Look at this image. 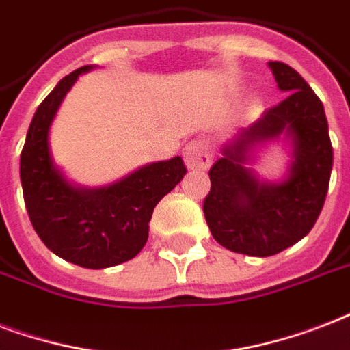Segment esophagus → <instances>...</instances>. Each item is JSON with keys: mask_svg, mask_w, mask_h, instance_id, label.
Here are the masks:
<instances>
[{"mask_svg": "<svg viewBox=\"0 0 350 350\" xmlns=\"http://www.w3.org/2000/svg\"><path fill=\"white\" fill-rule=\"evenodd\" d=\"M183 155L189 170H206L212 164V148L206 140H200V138H195L184 146Z\"/></svg>", "mask_w": 350, "mask_h": 350, "instance_id": "esophagus-1", "label": "esophagus"}]
</instances>
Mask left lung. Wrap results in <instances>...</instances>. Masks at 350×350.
Masks as SVG:
<instances>
[{
  "instance_id": "obj_1",
  "label": "left lung",
  "mask_w": 350,
  "mask_h": 350,
  "mask_svg": "<svg viewBox=\"0 0 350 350\" xmlns=\"http://www.w3.org/2000/svg\"><path fill=\"white\" fill-rule=\"evenodd\" d=\"M268 67L286 98L221 146L223 157L208 173L212 189L202 206L213 239L254 257L286 250L312 230L332 172L321 100L286 64L268 62ZM279 137L291 146V162L281 181H267L250 166L257 149Z\"/></svg>"
}]
</instances>
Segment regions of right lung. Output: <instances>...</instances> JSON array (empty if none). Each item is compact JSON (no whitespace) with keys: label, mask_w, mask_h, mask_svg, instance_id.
I'll return each instance as SVG.
<instances>
[{"label":"right lung","mask_w":350,"mask_h":350,"mask_svg":"<svg viewBox=\"0 0 350 350\" xmlns=\"http://www.w3.org/2000/svg\"><path fill=\"white\" fill-rule=\"evenodd\" d=\"M83 65L67 75L34 113L20 159V178L31 223L49 250L83 268H109L142 250L155 206L183 180L180 157L151 162L115 183L88 188L71 183L54 162L49 133L65 94Z\"/></svg>","instance_id":"1"}]
</instances>
